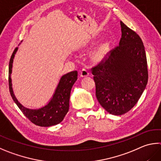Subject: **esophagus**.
I'll use <instances>...</instances> for the list:
<instances>
[{
    "instance_id": "34e87169",
    "label": "esophagus",
    "mask_w": 161,
    "mask_h": 161,
    "mask_svg": "<svg viewBox=\"0 0 161 161\" xmlns=\"http://www.w3.org/2000/svg\"><path fill=\"white\" fill-rule=\"evenodd\" d=\"M80 76L81 77H87V76H89V72L86 70V69H81V70L80 71Z\"/></svg>"
}]
</instances>
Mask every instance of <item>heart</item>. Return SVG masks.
<instances>
[{
    "label": "heart",
    "instance_id": "heart-1",
    "mask_svg": "<svg viewBox=\"0 0 161 161\" xmlns=\"http://www.w3.org/2000/svg\"><path fill=\"white\" fill-rule=\"evenodd\" d=\"M110 46L108 42H104L99 45L97 48L95 49V51L93 52V58L95 60H101L102 58L106 57V55L108 54L109 51Z\"/></svg>",
    "mask_w": 161,
    "mask_h": 161
}]
</instances>
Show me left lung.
I'll use <instances>...</instances> for the list:
<instances>
[{
  "mask_svg": "<svg viewBox=\"0 0 161 161\" xmlns=\"http://www.w3.org/2000/svg\"><path fill=\"white\" fill-rule=\"evenodd\" d=\"M119 46L110 51L92 72L101 106L114 115L135 106L148 82L147 60L141 38L120 21Z\"/></svg>",
  "mask_w": 161,
  "mask_h": 161,
  "instance_id": "obj_1",
  "label": "left lung"
}]
</instances>
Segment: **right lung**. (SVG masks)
I'll list each match as a JSON object with an SVG mask.
<instances>
[{
    "mask_svg": "<svg viewBox=\"0 0 161 161\" xmlns=\"http://www.w3.org/2000/svg\"><path fill=\"white\" fill-rule=\"evenodd\" d=\"M18 48L14 49L11 55L8 71V81L10 95L14 103L17 104L22 113L30 119L32 123L41 127H50L59 124L63 120L64 118L69 110V101L70 92L73 84L77 80V71H72L63 75L60 78L59 84L51 100L47 105L39 109H29L20 104L13 93L12 87L11 73L13 63Z\"/></svg>",
    "mask_w": 161,
    "mask_h": 161,
    "instance_id": "1",
    "label": "right lung"
}]
</instances>
